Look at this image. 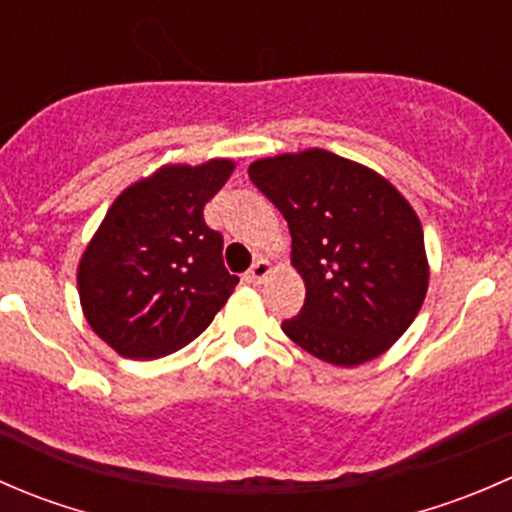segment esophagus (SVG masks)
I'll use <instances>...</instances> for the list:
<instances>
[{"label": "esophagus", "mask_w": 512, "mask_h": 512, "mask_svg": "<svg viewBox=\"0 0 512 512\" xmlns=\"http://www.w3.org/2000/svg\"><path fill=\"white\" fill-rule=\"evenodd\" d=\"M270 272H272L270 262H267V260H257L255 265H252L250 270H247L245 280L247 282H255V285H260V282L267 280V275H270Z\"/></svg>", "instance_id": "1"}]
</instances>
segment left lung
<instances>
[{
    "label": "left lung",
    "instance_id": "1",
    "mask_svg": "<svg viewBox=\"0 0 512 512\" xmlns=\"http://www.w3.org/2000/svg\"><path fill=\"white\" fill-rule=\"evenodd\" d=\"M250 180L285 215L307 297L282 329L334 366L384 354L416 319L428 289L423 230L386 178L322 148L262 158Z\"/></svg>",
    "mask_w": 512,
    "mask_h": 512
}]
</instances>
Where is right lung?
I'll return each mask as SVG.
<instances>
[{"instance_id": "right-lung-1", "label": "right lung", "mask_w": 512, "mask_h": 512, "mask_svg": "<svg viewBox=\"0 0 512 512\" xmlns=\"http://www.w3.org/2000/svg\"><path fill=\"white\" fill-rule=\"evenodd\" d=\"M235 163L163 165L128 185L79 262L86 322L121 356L158 359L208 329L240 280L223 265V235L203 208Z\"/></svg>"}]
</instances>
